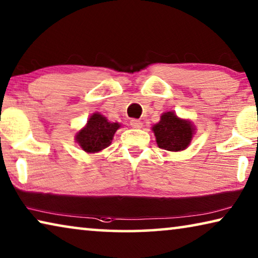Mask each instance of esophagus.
<instances>
[{
	"label": "esophagus",
	"instance_id": "obj_1",
	"mask_svg": "<svg viewBox=\"0 0 258 258\" xmlns=\"http://www.w3.org/2000/svg\"><path fill=\"white\" fill-rule=\"evenodd\" d=\"M130 125L135 129H140L142 128V122L140 120H137V118H133V120H130Z\"/></svg>",
	"mask_w": 258,
	"mask_h": 258
}]
</instances>
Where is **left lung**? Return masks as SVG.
<instances>
[{"mask_svg":"<svg viewBox=\"0 0 258 258\" xmlns=\"http://www.w3.org/2000/svg\"><path fill=\"white\" fill-rule=\"evenodd\" d=\"M157 144L167 151H182L190 144L194 128L190 122L181 120L173 112H167L153 125Z\"/></svg>","mask_w":258,"mask_h":258,"instance_id":"obj_1","label":"left lung"}]
</instances>
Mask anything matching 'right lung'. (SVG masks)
<instances>
[{
	"instance_id": "1",
	"label": "right lung",
	"mask_w": 258,
	"mask_h": 258,
	"mask_svg": "<svg viewBox=\"0 0 258 258\" xmlns=\"http://www.w3.org/2000/svg\"><path fill=\"white\" fill-rule=\"evenodd\" d=\"M120 128L115 122H108L100 114H93L88 124L77 134L76 141L84 151L89 153L99 152L110 144L114 134Z\"/></svg>"
}]
</instances>
